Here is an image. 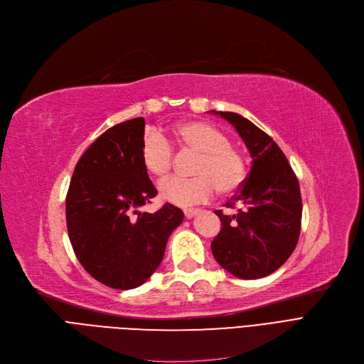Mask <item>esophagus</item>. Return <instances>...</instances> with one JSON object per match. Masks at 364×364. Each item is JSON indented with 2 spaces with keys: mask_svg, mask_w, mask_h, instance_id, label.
Masks as SVG:
<instances>
[{
  "mask_svg": "<svg viewBox=\"0 0 364 364\" xmlns=\"http://www.w3.org/2000/svg\"><path fill=\"white\" fill-rule=\"evenodd\" d=\"M200 213V209H186L184 211V217L186 218H193L195 215H198Z\"/></svg>",
  "mask_w": 364,
  "mask_h": 364,
  "instance_id": "esophagus-1",
  "label": "esophagus"
}]
</instances>
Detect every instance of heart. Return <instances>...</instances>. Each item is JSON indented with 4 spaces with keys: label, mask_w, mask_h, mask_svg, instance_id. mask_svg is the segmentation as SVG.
Returning a JSON list of instances; mask_svg holds the SVG:
<instances>
[{
    "label": "heart",
    "mask_w": 364,
    "mask_h": 364,
    "mask_svg": "<svg viewBox=\"0 0 364 364\" xmlns=\"http://www.w3.org/2000/svg\"><path fill=\"white\" fill-rule=\"evenodd\" d=\"M176 140L187 150L198 153L193 165V178H171L159 186L162 200L190 206L211 199L217 188L232 193L245 180V162L230 140L215 127L186 121L176 127ZM141 164L150 176L164 178L172 166V149L161 134L147 132L141 144Z\"/></svg>",
    "instance_id": "1"
}]
</instances>
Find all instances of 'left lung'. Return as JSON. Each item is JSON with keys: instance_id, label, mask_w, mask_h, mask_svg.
<instances>
[{"instance_id": "8db88e82", "label": "left lung", "mask_w": 364, "mask_h": 364, "mask_svg": "<svg viewBox=\"0 0 364 364\" xmlns=\"http://www.w3.org/2000/svg\"><path fill=\"white\" fill-rule=\"evenodd\" d=\"M230 122L247 150L252 165L239 193L227 203L240 205L233 215L215 214L221 230L211 243L217 262L239 279H261L274 273L291 257L301 230L299 184L284 153L273 139L235 112H217Z\"/></svg>"}]
</instances>
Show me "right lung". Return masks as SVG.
<instances>
[{
    "instance_id": "add662e5",
    "label": "right lung",
    "mask_w": 364,
    "mask_h": 364,
    "mask_svg": "<svg viewBox=\"0 0 364 364\" xmlns=\"http://www.w3.org/2000/svg\"><path fill=\"white\" fill-rule=\"evenodd\" d=\"M144 118L109 128L81 156L66 196L68 233L84 269L113 289H134L159 267L180 208H139L158 195L141 164Z\"/></svg>"
}]
</instances>
